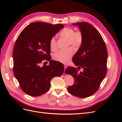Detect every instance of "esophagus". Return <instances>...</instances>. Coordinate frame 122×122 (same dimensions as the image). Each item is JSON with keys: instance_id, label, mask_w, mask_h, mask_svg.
<instances>
[{"instance_id": "1", "label": "esophagus", "mask_w": 122, "mask_h": 122, "mask_svg": "<svg viewBox=\"0 0 122 122\" xmlns=\"http://www.w3.org/2000/svg\"><path fill=\"white\" fill-rule=\"evenodd\" d=\"M67 68V65H64V68H65V70L66 69V68ZM64 73H65V72H64Z\"/></svg>"}]
</instances>
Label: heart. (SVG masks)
<instances>
[{"instance_id":"obj_1","label":"heart","mask_w":122,"mask_h":122,"mask_svg":"<svg viewBox=\"0 0 122 122\" xmlns=\"http://www.w3.org/2000/svg\"><path fill=\"white\" fill-rule=\"evenodd\" d=\"M60 35L61 37L67 39L68 46L72 45L75 48H79L82 45L83 36L82 32L79 30L75 31L74 29L72 27H66L60 32ZM50 48L53 51L57 49L56 40L54 36L50 41ZM74 51L72 47H70L66 49L61 50L54 54L53 58L58 62L67 64L72 57Z\"/></svg>"}]
</instances>
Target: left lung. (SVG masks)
<instances>
[{
  "mask_svg": "<svg viewBox=\"0 0 122 122\" xmlns=\"http://www.w3.org/2000/svg\"><path fill=\"white\" fill-rule=\"evenodd\" d=\"M78 25L83 40L72 61L78 69L68 67L66 74L71 75L74 83L67 88L70 94L79 98H86L97 92L107 72V51L106 44L99 32L93 25L86 22L73 24Z\"/></svg>",
  "mask_w": 122,
  "mask_h": 122,
  "instance_id": "obj_1",
  "label": "left lung"
}]
</instances>
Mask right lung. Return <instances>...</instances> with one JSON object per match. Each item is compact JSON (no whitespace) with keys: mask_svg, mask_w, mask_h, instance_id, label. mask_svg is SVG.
Wrapping results in <instances>:
<instances>
[{"mask_svg":"<svg viewBox=\"0 0 122 122\" xmlns=\"http://www.w3.org/2000/svg\"><path fill=\"white\" fill-rule=\"evenodd\" d=\"M64 28L62 24L52 25L36 22L21 31L13 50V71L21 89L33 97L48 91L50 81L64 71L61 62L51 60L50 41ZM49 61L48 66L41 67L42 61Z\"/></svg>","mask_w":122,"mask_h":122,"instance_id":"right-lung-1","label":"right lung"}]
</instances>
